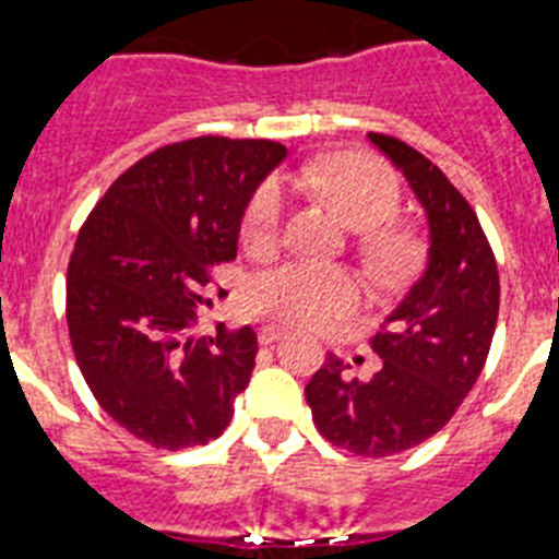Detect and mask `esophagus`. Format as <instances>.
Instances as JSON below:
<instances>
[{"instance_id": "34e87169", "label": "esophagus", "mask_w": 559, "mask_h": 559, "mask_svg": "<svg viewBox=\"0 0 559 559\" xmlns=\"http://www.w3.org/2000/svg\"><path fill=\"white\" fill-rule=\"evenodd\" d=\"M281 336H286V331L278 329V325H261V329H259L261 345H273V342H278Z\"/></svg>"}]
</instances>
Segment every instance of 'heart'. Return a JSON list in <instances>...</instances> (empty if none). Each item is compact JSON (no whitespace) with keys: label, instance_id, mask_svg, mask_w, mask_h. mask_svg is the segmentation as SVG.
<instances>
[{"label":"heart","instance_id":"b5f03b06","mask_svg":"<svg viewBox=\"0 0 559 559\" xmlns=\"http://www.w3.org/2000/svg\"><path fill=\"white\" fill-rule=\"evenodd\" d=\"M309 180L323 192L342 219L361 234V255L381 278L406 273L415 259V245L390 223L401 205V183L390 167L370 155H340L309 169ZM284 217V192L275 180L255 192L248 211L250 245H270ZM361 286L354 273L320 261H286L281 267L255 275L248 286V304L259 314L300 329H325L356 309Z\"/></svg>","mask_w":559,"mask_h":559}]
</instances>
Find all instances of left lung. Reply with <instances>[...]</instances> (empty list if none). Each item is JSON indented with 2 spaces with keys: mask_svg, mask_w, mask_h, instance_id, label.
I'll return each mask as SVG.
<instances>
[{
  "mask_svg": "<svg viewBox=\"0 0 559 559\" xmlns=\"http://www.w3.org/2000/svg\"><path fill=\"white\" fill-rule=\"evenodd\" d=\"M367 139L406 178L426 211V270L376 334L381 370L348 379L329 354L306 384L317 429L356 456L415 449L449 424L479 379L499 320V270L476 211L426 155L392 135Z\"/></svg>",
  "mask_w": 559,
  "mask_h": 559,
  "instance_id": "8db88e82",
  "label": "left lung"
}]
</instances>
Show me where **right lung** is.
<instances>
[{
  "mask_svg": "<svg viewBox=\"0 0 559 559\" xmlns=\"http://www.w3.org/2000/svg\"><path fill=\"white\" fill-rule=\"evenodd\" d=\"M286 147L200 135L167 144L119 175L74 242L67 323L94 399L153 449L219 437L248 386L250 325L189 334L211 267L236 259L250 198Z\"/></svg>",
  "mask_w": 559,
  "mask_h": 559,
  "instance_id": "obj_1",
  "label": "right lung"
}]
</instances>
